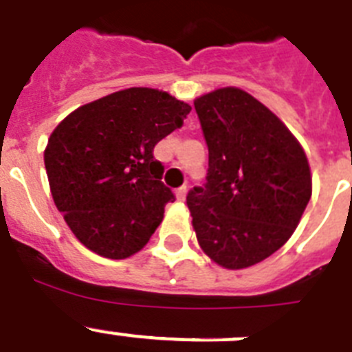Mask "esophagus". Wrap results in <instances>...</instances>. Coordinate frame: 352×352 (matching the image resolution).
I'll list each match as a JSON object with an SVG mask.
<instances>
[{
    "label": "esophagus",
    "mask_w": 352,
    "mask_h": 352,
    "mask_svg": "<svg viewBox=\"0 0 352 352\" xmlns=\"http://www.w3.org/2000/svg\"><path fill=\"white\" fill-rule=\"evenodd\" d=\"M186 193H188V186H180V188L177 189V191H175L177 200H184V198H186Z\"/></svg>",
    "instance_id": "obj_1"
}]
</instances>
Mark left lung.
Instances as JSON below:
<instances>
[{
  "label": "left lung",
  "mask_w": 352,
  "mask_h": 352,
  "mask_svg": "<svg viewBox=\"0 0 352 352\" xmlns=\"http://www.w3.org/2000/svg\"><path fill=\"white\" fill-rule=\"evenodd\" d=\"M209 148L207 182L188 193L200 248L225 269L273 255L294 234L311 197L303 146L248 91L218 88L195 99Z\"/></svg>",
  "instance_id": "obj_1"
}]
</instances>
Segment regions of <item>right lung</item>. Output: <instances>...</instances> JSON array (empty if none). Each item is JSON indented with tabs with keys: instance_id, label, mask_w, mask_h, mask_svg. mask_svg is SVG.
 I'll use <instances>...</instances> for the list:
<instances>
[{
	"instance_id": "obj_1",
	"label": "right lung",
	"mask_w": 352,
	"mask_h": 352,
	"mask_svg": "<svg viewBox=\"0 0 352 352\" xmlns=\"http://www.w3.org/2000/svg\"><path fill=\"white\" fill-rule=\"evenodd\" d=\"M191 106L155 88H127L74 109L44 151L54 206L72 234L106 258L148 243L175 197L154 146L182 127Z\"/></svg>"
}]
</instances>
